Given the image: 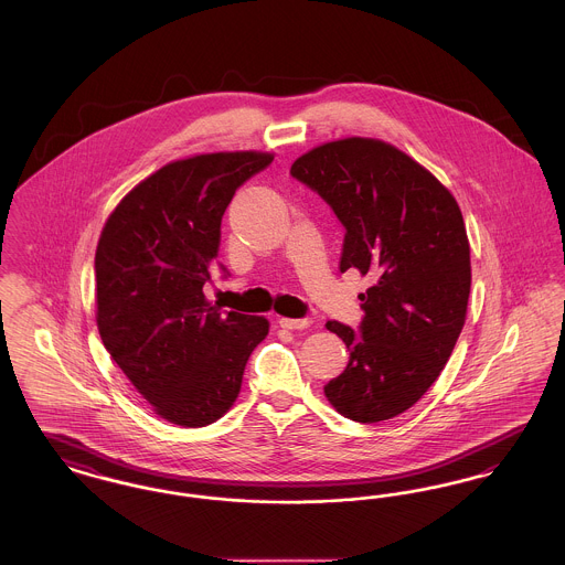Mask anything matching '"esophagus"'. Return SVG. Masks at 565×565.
Segmentation results:
<instances>
[{
    "label": "esophagus",
    "instance_id": "esophagus-1",
    "mask_svg": "<svg viewBox=\"0 0 565 565\" xmlns=\"http://www.w3.org/2000/svg\"><path fill=\"white\" fill-rule=\"evenodd\" d=\"M279 326L281 328H288V330H302V328H309L311 320L309 318H279Z\"/></svg>",
    "mask_w": 565,
    "mask_h": 565
}]
</instances>
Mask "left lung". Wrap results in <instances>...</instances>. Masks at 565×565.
<instances>
[{"mask_svg":"<svg viewBox=\"0 0 565 565\" xmlns=\"http://www.w3.org/2000/svg\"><path fill=\"white\" fill-rule=\"evenodd\" d=\"M290 175L343 224L341 273L373 281L358 296V332L326 322L350 362L323 394L353 422L392 419L428 392L463 328L472 275L461 212L430 171L379 139L323 143L296 159Z\"/></svg>","mask_w":565,"mask_h":565,"instance_id":"obj_1","label":"left lung"}]
</instances>
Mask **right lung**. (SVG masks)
I'll list each match as a JSON object with an SVG mask.
<instances>
[{"mask_svg":"<svg viewBox=\"0 0 565 565\" xmlns=\"http://www.w3.org/2000/svg\"><path fill=\"white\" fill-rule=\"evenodd\" d=\"M270 162L263 152L169 162L104 226L95 254L102 341L171 424L201 428L220 419L242 390L249 353L269 332L265 318L210 305L203 286L212 281L222 215Z\"/></svg>","mask_w":565,"mask_h":565,"instance_id":"right-lung-1","label":"right lung"}]
</instances>
